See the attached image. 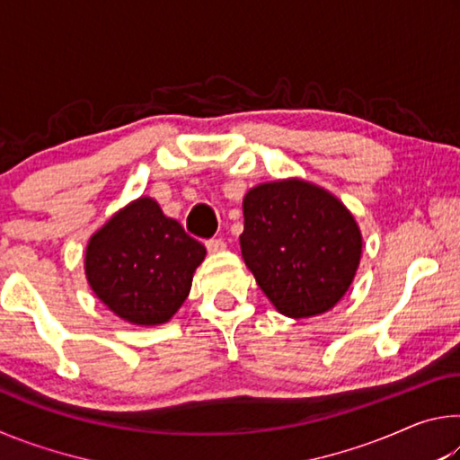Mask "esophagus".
Returning a JSON list of instances; mask_svg holds the SVG:
<instances>
[{
    "instance_id": "esophagus-1",
    "label": "esophagus",
    "mask_w": 460,
    "mask_h": 460,
    "mask_svg": "<svg viewBox=\"0 0 460 460\" xmlns=\"http://www.w3.org/2000/svg\"><path fill=\"white\" fill-rule=\"evenodd\" d=\"M225 247H227V245H225L223 239H208V241H207L208 253H221Z\"/></svg>"
}]
</instances>
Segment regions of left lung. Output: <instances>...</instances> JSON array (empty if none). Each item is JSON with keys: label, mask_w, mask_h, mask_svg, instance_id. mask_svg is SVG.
<instances>
[{"label": "left lung", "mask_w": 460, "mask_h": 460, "mask_svg": "<svg viewBox=\"0 0 460 460\" xmlns=\"http://www.w3.org/2000/svg\"><path fill=\"white\" fill-rule=\"evenodd\" d=\"M239 243L261 292L290 318L329 313L353 284L363 253L353 213L302 178L247 190Z\"/></svg>", "instance_id": "1"}]
</instances>
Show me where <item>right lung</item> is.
Segmentation results:
<instances>
[{
    "label": "right lung",
    "instance_id": "right-lung-1",
    "mask_svg": "<svg viewBox=\"0 0 460 460\" xmlns=\"http://www.w3.org/2000/svg\"><path fill=\"white\" fill-rule=\"evenodd\" d=\"M207 255L158 202L139 197L93 233L84 276L97 298L121 321L164 324L182 306Z\"/></svg>",
    "mask_w": 460,
    "mask_h": 460
}]
</instances>
